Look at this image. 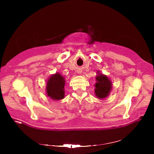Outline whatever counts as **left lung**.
<instances>
[{
  "label": "left lung",
  "instance_id": "left-lung-1",
  "mask_svg": "<svg viewBox=\"0 0 154 154\" xmlns=\"http://www.w3.org/2000/svg\"><path fill=\"white\" fill-rule=\"evenodd\" d=\"M96 83H95V94L98 98L103 99L106 98L109 94L112 88V83L106 75L100 73L98 71V75L96 77Z\"/></svg>",
  "mask_w": 154,
  "mask_h": 154
}]
</instances>
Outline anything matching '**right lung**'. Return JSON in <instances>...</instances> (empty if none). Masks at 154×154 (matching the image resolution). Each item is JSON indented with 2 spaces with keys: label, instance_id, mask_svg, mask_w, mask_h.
<instances>
[{
  "label": "right lung",
  "instance_id": "add662e5",
  "mask_svg": "<svg viewBox=\"0 0 154 154\" xmlns=\"http://www.w3.org/2000/svg\"><path fill=\"white\" fill-rule=\"evenodd\" d=\"M64 77L56 72L49 78L46 85L47 94L53 100H61L64 98Z\"/></svg>",
  "mask_w": 154,
  "mask_h": 154
}]
</instances>
